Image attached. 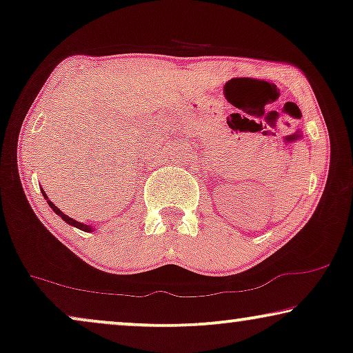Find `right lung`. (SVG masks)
Returning <instances> with one entry per match:
<instances>
[{"instance_id":"right-lung-1","label":"right lung","mask_w":353,"mask_h":353,"mask_svg":"<svg viewBox=\"0 0 353 353\" xmlns=\"http://www.w3.org/2000/svg\"><path fill=\"white\" fill-rule=\"evenodd\" d=\"M41 192H43V196H45V199H48V196L45 194V191H43V190H41ZM48 204H50V207H51V209H52V210H54V212H56V214H57V215H59L62 220H64V221H67V223H69V225H74V226H75V228H79V230H81V231H91V230H93V228H91V226H88V225H83V223H80V221H77V220H74V219H70V216H69V215L62 214V212L59 210V207H56L54 204H52V202H51V201H48Z\"/></svg>"}]
</instances>
